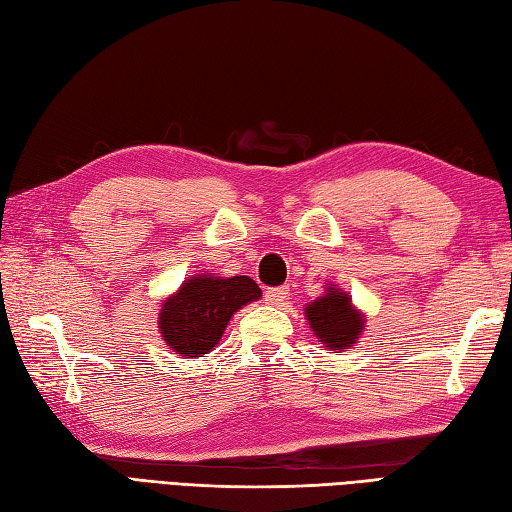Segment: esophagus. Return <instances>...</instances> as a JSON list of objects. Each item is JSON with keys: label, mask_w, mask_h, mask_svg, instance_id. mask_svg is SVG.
Wrapping results in <instances>:
<instances>
[{"label": "esophagus", "mask_w": 512, "mask_h": 512, "mask_svg": "<svg viewBox=\"0 0 512 512\" xmlns=\"http://www.w3.org/2000/svg\"><path fill=\"white\" fill-rule=\"evenodd\" d=\"M289 287H271L265 291V302L267 304H282L287 300Z\"/></svg>", "instance_id": "1"}]
</instances>
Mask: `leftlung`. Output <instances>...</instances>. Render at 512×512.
I'll use <instances>...</instances> for the list:
<instances>
[{
    "mask_svg": "<svg viewBox=\"0 0 512 512\" xmlns=\"http://www.w3.org/2000/svg\"><path fill=\"white\" fill-rule=\"evenodd\" d=\"M306 320L315 331L317 339L331 350H342L357 344L363 331L361 313L350 304L344 291L328 289L324 298H317L306 306Z\"/></svg>",
    "mask_w": 512,
    "mask_h": 512,
    "instance_id": "obj_1",
    "label": "left lung"
}]
</instances>
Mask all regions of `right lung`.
<instances>
[{
    "label": "right lung",
    "instance_id": "right-lung-1",
    "mask_svg": "<svg viewBox=\"0 0 512 512\" xmlns=\"http://www.w3.org/2000/svg\"><path fill=\"white\" fill-rule=\"evenodd\" d=\"M258 298L260 289L247 276L214 278L203 274L186 280L162 306V337L181 357L208 355L217 346L230 317L243 304Z\"/></svg>",
    "mask_w": 512,
    "mask_h": 512
}]
</instances>
